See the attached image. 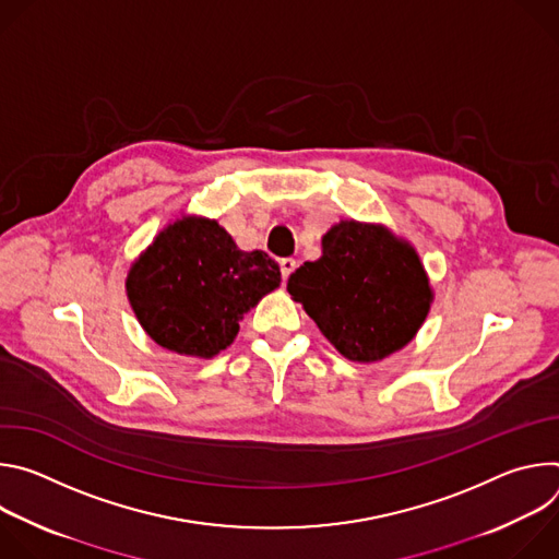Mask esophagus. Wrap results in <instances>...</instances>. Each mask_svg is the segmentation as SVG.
<instances>
[{
    "mask_svg": "<svg viewBox=\"0 0 559 559\" xmlns=\"http://www.w3.org/2000/svg\"><path fill=\"white\" fill-rule=\"evenodd\" d=\"M296 261L294 259H281V274H283V281H287L292 274H294V270H296Z\"/></svg>",
    "mask_w": 559,
    "mask_h": 559,
    "instance_id": "1",
    "label": "esophagus"
}]
</instances>
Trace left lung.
<instances>
[{
	"instance_id": "obj_1",
	"label": "left lung",
	"mask_w": 559,
	"mask_h": 559,
	"mask_svg": "<svg viewBox=\"0 0 559 559\" xmlns=\"http://www.w3.org/2000/svg\"><path fill=\"white\" fill-rule=\"evenodd\" d=\"M323 257L302 263L287 292L352 362H378L409 345L433 302L416 248L378 223L341 221Z\"/></svg>"
}]
</instances>
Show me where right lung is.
<instances>
[{
  "label": "right lung",
  "instance_id": "1",
  "mask_svg": "<svg viewBox=\"0 0 559 559\" xmlns=\"http://www.w3.org/2000/svg\"><path fill=\"white\" fill-rule=\"evenodd\" d=\"M278 285L274 259L238 250L218 221L186 214L134 259L126 294L156 345L207 360L234 343L243 316Z\"/></svg>",
  "mask_w": 559,
  "mask_h": 559
}]
</instances>
